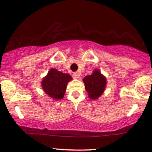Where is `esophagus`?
<instances>
[{
	"instance_id": "34e87169",
	"label": "esophagus",
	"mask_w": 152,
	"mask_h": 152,
	"mask_svg": "<svg viewBox=\"0 0 152 152\" xmlns=\"http://www.w3.org/2000/svg\"><path fill=\"white\" fill-rule=\"evenodd\" d=\"M80 75H81V74H80L78 71H76V72H74V74H73V76H74V78H78L80 77Z\"/></svg>"
}]
</instances>
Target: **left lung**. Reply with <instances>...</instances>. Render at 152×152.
<instances>
[{
    "mask_svg": "<svg viewBox=\"0 0 152 152\" xmlns=\"http://www.w3.org/2000/svg\"><path fill=\"white\" fill-rule=\"evenodd\" d=\"M83 81L88 96L91 99H98L105 89L106 80L99 70H94L93 74L86 76Z\"/></svg>",
    "mask_w": 152,
    "mask_h": 152,
    "instance_id": "8db88e82",
    "label": "left lung"
}]
</instances>
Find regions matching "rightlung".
<instances>
[{"instance_id": "obj_1", "label": "right lung", "mask_w": 152, "mask_h": 152, "mask_svg": "<svg viewBox=\"0 0 152 152\" xmlns=\"http://www.w3.org/2000/svg\"><path fill=\"white\" fill-rule=\"evenodd\" d=\"M72 79L70 75L51 69L43 79L42 86L44 91L55 100L64 97L68 82Z\"/></svg>"}]
</instances>
